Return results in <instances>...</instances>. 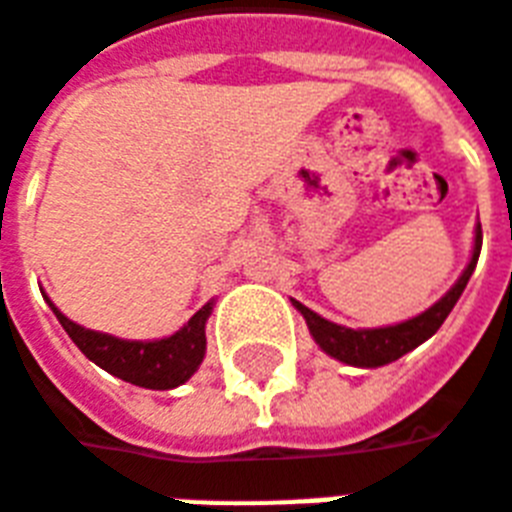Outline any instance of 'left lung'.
Instances as JSON below:
<instances>
[{"instance_id":"left-lung-1","label":"left lung","mask_w":512,"mask_h":512,"mask_svg":"<svg viewBox=\"0 0 512 512\" xmlns=\"http://www.w3.org/2000/svg\"><path fill=\"white\" fill-rule=\"evenodd\" d=\"M480 245H483V232H480L478 224V229H475V251H472V259L467 264L464 275L456 280V286L440 302H434L426 313L410 318L405 324L383 326V329H345V326L332 324V321H326L318 313H313L310 307L299 305V302H294V305H297L299 313L305 315L315 343L321 345L329 356L345 361V364H353V367H383L388 361H397L407 351L418 348V345L429 340L443 326V321L448 318L453 305L459 302L461 291L467 288V280L475 272Z\"/></svg>"}]
</instances>
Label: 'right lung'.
Instances as JSON below:
<instances>
[{"label":"right lung","mask_w":512,"mask_h":512,"mask_svg":"<svg viewBox=\"0 0 512 512\" xmlns=\"http://www.w3.org/2000/svg\"><path fill=\"white\" fill-rule=\"evenodd\" d=\"M48 305L53 307L51 299H48ZM210 310H213V305L202 307L180 332H175L167 340L137 343V340H118L110 334L83 329L53 307L64 332L94 364H99L102 370H107L115 378L126 380V383L156 388V391L180 386L197 372V367L205 359V321Z\"/></svg>","instance_id":"add662e5"}]
</instances>
